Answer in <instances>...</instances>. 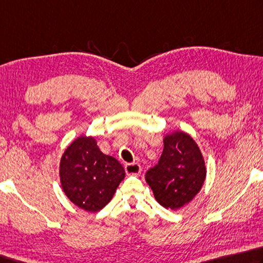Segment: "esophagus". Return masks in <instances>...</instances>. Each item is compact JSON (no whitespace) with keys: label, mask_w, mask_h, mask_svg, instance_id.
Masks as SVG:
<instances>
[{"label":"esophagus","mask_w":263,"mask_h":263,"mask_svg":"<svg viewBox=\"0 0 263 263\" xmlns=\"http://www.w3.org/2000/svg\"><path fill=\"white\" fill-rule=\"evenodd\" d=\"M125 171L127 175H139L141 171V166L138 163H126Z\"/></svg>","instance_id":"obj_1"}]
</instances>
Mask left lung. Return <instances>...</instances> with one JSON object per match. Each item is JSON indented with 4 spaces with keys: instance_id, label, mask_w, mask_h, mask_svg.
Returning a JSON list of instances; mask_svg holds the SVG:
<instances>
[{
    "instance_id": "left-lung-1",
    "label": "left lung",
    "mask_w": 263,
    "mask_h": 263,
    "mask_svg": "<svg viewBox=\"0 0 263 263\" xmlns=\"http://www.w3.org/2000/svg\"><path fill=\"white\" fill-rule=\"evenodd\" d=\"M163 142L159 163L146 171L145 179L161 206L178 209L198 194L206 166L198 145L186 133L166 136Z\"/></svg>"
}]
</instances>
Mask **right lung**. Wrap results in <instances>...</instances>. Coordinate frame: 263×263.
<instances>
[{
	"label": "right lung",
	"mask_w": 263,
	"mask_h": 263,
	"mask_svg": "<svg viewBox=\"0 0 263 263\" xmlns=\"http://www.w3.org/2000/svg\"><path fill=\"white\" fill-rule=\"evenodd\" d=\"M60 176L66 197L95 213L110 201L125 171L115 157L99 149L94 138L79 137L62 156Z\"/></svg>",
	"instance_id": "1"
}]
</instances>
